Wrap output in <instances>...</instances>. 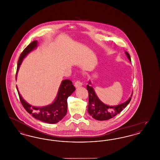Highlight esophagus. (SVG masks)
<instances>
[{
	"mask_svg": "<svg viewBox=\"0 0 160 160\" xmlns=\"http://www.w3.org/2000/svg\"><path fill=\"white\" fill-rule=\"evenodd\" d=\"M74 86H75L76 88L80 87V86H82V83L80 80H77V81H76V82H75V83H74Z\"/></svg>",
	"mask_w": 160,
	"mask_h": 160,
	"instance_id": "1",
	"label": "esophagus"
}]
</instances>
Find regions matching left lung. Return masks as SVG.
Listing matches in <instances>:
<instances>
[{
    "label": "left lung",
    "instance_id": "left-lung-1",
    "mask_svg": "<svg viewBox=\"0 0 160 160\" xmlns=\"http://www.w3.org/2000/svg\"><path fill=\"white\" fill-rule=\"evenodd\" d=\"M125 53L128 59L131 62V60L129 53L127 52ZM89 83L91 84V82H89ZM86 88L89 93L88 112L92 117L98 121H106L113 118L116 115L119 113L129 104L132 96V93L131 97H130L125 102L114 106H109L104 104L99 100L92 86L87 85Z\"/></svg>",
    "mask_w": 160,
    "mask_h": 160
}]
</instances>
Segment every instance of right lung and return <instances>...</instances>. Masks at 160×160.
<instances>
[{"mask_svg": "<svg viewBox=\"0 0 160 160\" xmlns=\"http://www.w3.org/2000/svg\"><path fill=\"white\" fill-rule=\"evenodd\" d=\"M37 41H33L24 48L20 54L17 63L16 78L20 66L26 56L37 47ZM17 89L20 102L24 109L35 119L48 123H56L61 121L67 112V99L75 91L76 88L71 80L66 79L62 82L58 95L53 102L48 106L42 107L32 106L26 102Z\"/></svg>", "mask_w": 160, "mask_h": 160, "instance_id": "obj_1", "label": "right lung"}]
</instances>
